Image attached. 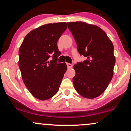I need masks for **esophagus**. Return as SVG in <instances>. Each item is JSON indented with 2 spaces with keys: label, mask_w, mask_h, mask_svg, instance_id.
I'll use <instances>...</instances> for the list:
<instances>
[{
  "label": "esophagus",
  "mask_w": 131,
  "mask_h": 131,
  "mask_svg": "<svg viewBox=\"0 0 131 131\" xmlns=\"http://www.w3.org/2000/svg\"><path fill=\"white\" fill-rule=\"evenodd\" d=\"M67 67L69 68V69H70V68H71L73 65L70 63H67Z\"/></svg>",
  "instance_id": "1"
}]
</instances>
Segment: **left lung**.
I'll use <instances>...</instances> for the list:
<instances>
[{
    "label": "left lung",
    "mask_w": 131,
    "mask_h": 131,
    "mask_svg": "<svg viewBox=\"0 0 131 131\" xmlns=\"http://www.w3.org/2000/svg\"><path fill=\"white\" fill-rule=\"evenodd\" d=\"M80 55L86 60L74 65V89L88 99L104 92L113 76L114 47L107 34L99 27L82 21L67 23Z\"/></svg>",
    "instance_id": "left-lung-1"
}]
</instances>
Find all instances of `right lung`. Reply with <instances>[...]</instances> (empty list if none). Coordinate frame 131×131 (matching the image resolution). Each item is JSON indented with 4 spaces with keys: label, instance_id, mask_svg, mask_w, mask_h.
<instances>
[{
    "label": "right lung",
    "instance_id": "1",
    "mask_svg": "<svg viewBox=\"0 0 131 131\" xmlns=\"http://www.w3.org/2000/svg\"><path fill=\"white\" fill-rule=\"evenodd\" d=\"M67 27L64 22L43 25L28 33L19 48L18 66L23 80L37 99H49L59 90L67 67L65 62H57L61 52L57 43ZM52 54L53 60L49 61Z\"/></svg>",
    "mask_w": 131,
    "mask_h": 131
}]
</instances>
